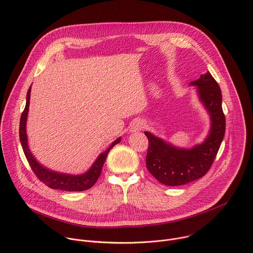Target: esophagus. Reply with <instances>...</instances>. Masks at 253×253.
<instances>
[{
  "mask_svg": "<svg viewBox=\"0 0 253 253\" xmlns=\"http://www.w3.org/2000/svg\"><path fill=\"white\" fill-rule=\"evenodd\" d=\"M146 127V123L141 119L134 120L130 125V132H138Z\"/></svg>",
  "mask_w": 253,
  "mask_h": 253,
  "instance_id": "1",
  "label": "esophagus"
}]
</instances>
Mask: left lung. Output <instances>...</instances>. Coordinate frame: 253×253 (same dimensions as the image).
<instances>
[{
  "mask_svg": "<svg viewBox=\"0 0 253 253\" xmlns=\"http://www.w3.org/2000/svg\"><path fill=\"white\" fill-rule=\"evenodd\" d=\"M190 85L197 88L199 98L211 117V129L205 141L191 149L179 148L145 132L149 141L146 166L149 172L166 186H182L207 174L211 167L225 133V117L221 107V91L208 71Z\"/></svg>",
  "mask_w": 253,
  "mask_h": 253,
  "instance_id": "1",
  "label": "left lung"
}]
</instances>
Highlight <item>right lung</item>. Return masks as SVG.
Masks as SVG:
<instances>
[{
  "mask_svg": "<svg viewBox=\"0 0 253 253\" xmlns=\"http://www.w3.org/2000/svg\"><path fill=\"white\" fill-rule=\"evenodd\" d=\"M31 88L28 90L27 93V103L24 112L21 116L20 121V140L21 144L24 150V153L26 155V158L32 168V170L36 174V176L47 187L53 190H61V191H67V192H81L85 191L93 187V185L98 180L103 164L107 158V155L111 148H113L116 144H118L121 141V137L117 138L109 147L107 150L102 152L95 162L90 167V169L83 173L81 175H70V174H63L59 172L52 171L48 168L41 165L37 159L33 156L29 144H28V136H27V119H28V113H29V106H30V97H31Z\"/></svg>",
  "mask_w": 253,
  "mask_h": 253,
  "instance_id": "1",
  "label": "right lung"
}]
</instances>
